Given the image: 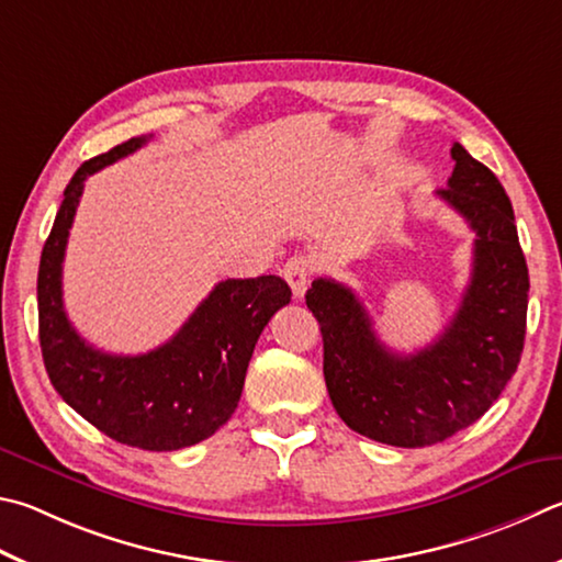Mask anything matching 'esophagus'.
<instances>
[{
  "label": "esophagus",
  "instance_id": "34e87169",
  "mask_svg": "<svg viewBox=\"0 0 562 562\" xmlns=\"http://www.w3.org/2000/svg\"><path fill=\"white\" fill-rule=\"evenodd\" d=\"M312 272H314V262L307 258V255H294V258L284 262L282 274L297 300L304 297V292H307L310 282H312Z\"/></svg>",
  "mask_w": 562,
  "mask_h": 562
}]
</instances>
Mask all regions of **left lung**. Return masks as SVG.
Masks as SVG:
<instances>
[{"label":"left lung","mask_w":562,"mask_h":562,"mask_svg":"<svg viewBox=\"0 0 562 562\" xmlns=\"http://www.w3.org/2000/svg\"><path fill=\"white\" fill-rule=\"evenodd\" d=\"M454 169L437 191L476 233L474 265L452 322L417 353L385 349L346 284L319 278L307 290L324 341V381L353 432L393 447L437 445L496 401L521 361L528 268L514 209L494 171L454 142Z\"/></svg>","instance_id":"8db88e82"}]
</instances>
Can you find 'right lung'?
<instances>
[{"mask_svg":"<svg viewBox=\"0 0 562 562\" xmlns=\"http://www.w3.org/2000/svg\"><path fill=\"white\" fill-rule=\"evenodd\" d=\"M147 139L132 137L88 159L66 187L38 265V341L50 383L78 415L115 442L171 452L231 420L255 344L292 290L274 274L218 282L167 344L139 356L98 351L74 329L60 272L83 183Z\"/></svg>","mask_w":562,"mask_h":562,"instance_id":"right-lung-1","label":"right lung"}]
</instances>
